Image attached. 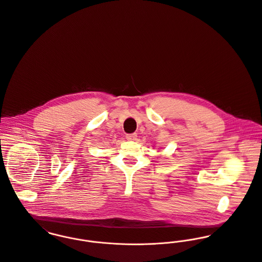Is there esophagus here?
<instances>
[{
    "label": "esophagus",
    "mask_w": 262,
    "mask_h": 262,
    "mask_svg": "<svg viewBox=\"0 0 262 262\" xmlns=\"http://www.w3.org/2000/svg\"><path fill=\"white\" fill-rule=\"evenodd\" d=\"M137 137H138L137 134H127V135L125 136L126 140H128V141H136V140H137Z\"/></svg>",
    "instance_id": "esophagus-1"
}]
</instances>
